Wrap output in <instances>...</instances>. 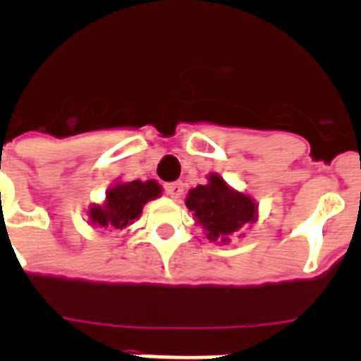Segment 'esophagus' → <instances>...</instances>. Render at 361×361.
<instances>
[{
	"label": "esophagus",
	"instance_id": "1",
	"mask_svg": "<svg viewBox=\"0 0 361 361\" xmlns=\"http://www.w3.org/2000/svg\"><path fill=\"white\" fill-rule=\"evenodd\" d=\"M166 195H170L171 199H178V197L183 195L184 191V184L183 183H171V184H166L164 186Z\"/></svg>",
	"mask_w": 361,
	"mask_h": 361
}]
</instances>
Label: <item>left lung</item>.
Segmentation results:
<instances>
[{
  "label": "left lung",
  "mask_w": 361,
  "mask_h": 361,
  "mask_svg": "<svg viewBox=\"0 0 361 361\" xmlns=\"http://www.w3.org/2000/svg\"><path fill=\"white\" fill-rule=\"evenodd\" d=\"M186 206L206 229V237L222 244L229 240V235L257 219V202L231 190L216 173L209 175L206 186H197L188 193Z\"/></svg>",
  "instance_id": "8db88e82"
}]
</instances>
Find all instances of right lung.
I'll return each mask as SVG.
<instances>
[{
	"label": "right lung",
	"mask_w": 361,
	"mask_h": 361,
	"mask_svg": "<svg viewBox=\"0 0 361 361\" xmlns=\"http://www.w3.org/2000/svg\"><path fill=\"white\" fill-rule=\"evenodd\" d=\"M161 197V186L155 180H132L121 183L106 191V202L103 206H92L88 216L92 224L110 229H124L137 216L148 200Z\"/></svg>",
	"instance_id": "obj_1"
}]
</instances>
